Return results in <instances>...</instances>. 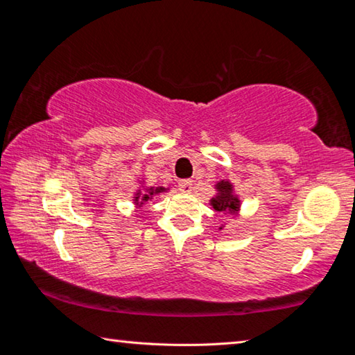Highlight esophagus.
<instances>
[{"instance_id":"34e87169","label":"esophagus","mask_w":355,"mask_h":355,"mask_svg":"<svg viewBox=\"0 0 355 355\" xmlns=\"http://www.w3.org/2000/svg\"><path fill=\"white\" fill-rule=\"evenodd\" d=\"M178 189L188 194V192L192 191V182H191V180H182V182L178 183Z\"/></svg>"}]
</instances>
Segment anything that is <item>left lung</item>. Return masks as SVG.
<instances>
[{"label":"left lung","mask_w":355,"mask_h":355,"mask_svg":"<svg viewBox=\"0 0 355 355\" xmlns=\"http://www.w3.org/2000/svg\"><path fill=\"white\" fill-rule=\"evenodd\" d=\"M216 196L209 200V205L214 208V211L222 213L225 216H236L241 211V199L235 192V186L230 180H219L214 184ZM222 230V227H219Z\"/></svg>","instance_id":"8db88e82"}]
</instances>
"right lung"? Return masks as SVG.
<instances>
[{"label": "right lung", "mask_w": 355, "mask_h": 355, "mask_svg": "<svg viewBox=\"0 0 355 355\" xmlns=\"http://www.w3.org/2000/svg\"><path fill=\"white\" fill-rule=\"evenodd\" d=\"M139 189H136L133 194V203L136 208H142L148 200H152L155 196L163 194V192L169 191V188H164V186H146L144 184V180H139Z\"/></svg>", "instance_id": "1"}]
</instances>
